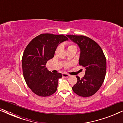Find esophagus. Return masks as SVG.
Instances as JSON below:
<instances>
[{
	"instance_id": "34e87169",
	"label": "esophagus",
	"mask_w": 123,
	"mask_h": 123,
	"mask_svg": "<svg viewBox=\"0 0 123 123\" xmlns=\"http://www.w3.org/2000/svg\"><path fill=\"white\" fill-rule=\"evenodd\" d=\"M62 75H63V77H64V78H68V77L70 76V75H69L68 74H66V73H63Z\"/></svg>"
}]
</instances>
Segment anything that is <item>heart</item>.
Wrapping results in <instances>:
<instances>
[{
	"instance_id": "heart-1",
	"label": "heart",
	"mask_w": 123,
	"mask_h": 123,
	"mask_svg": "<svg viewBox=\"0 0 123 123\" xmlns=\"http://www.w3.org/2000/svg\"><path fill=\"white\" fill-rule=\"evenodd\" d=\"M73 46H73V45H70V46H69L68 47V48H70V47H73Z\"/></svg>"
}]
</instances>
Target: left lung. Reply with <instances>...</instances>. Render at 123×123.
I'll use <instances>...</instances> for the list:
<instances>
[{"label":"left lung","instance_id":"left-lung-1","mask_svg":"<svg viewBox=\"0 0 123 123\" xmlns=\"http://www.w3.org/2000/svg\"><path fill=\"white\" fill-rule=\"evenodd\" d=\"M80 49L79 64L85 69L82 78L76 76L77 82L72 87L74 93L86 97L94 95L101 86L106 71V60L101 47L85 36L67 35Z\"/></svg>","mask_w":123,"mask_h":123}]
</instances>
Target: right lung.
Segmentation results:
<instances>
[{"mask_svg":"<svg viewBox=\"0 0 123 123\" xmlns=\"http://www.w3.org/2000/svg\"><path fill=\"white\" fill-rule=\"evenodd\" d=\"M67 40L63 35L43 33L33 38L25 49L22 59L23 77L36 95L46 97L56 92L62 74L51 73L45 65L54 56L58 45Z\"/></svg>","mask_w":123,"mask_h":123,"instance_id":"obj_1","label":"right lung"}]
</instances>
